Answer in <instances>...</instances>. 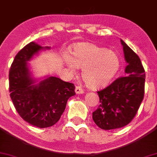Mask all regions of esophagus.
<instances>
[{
	"label": "esophagus",
	"mask_w": 157,
	"mask_h": 157,
	"mask_svg": "<svg viewBox=\"0 0 157 157\" xmlns=\"http://www.w3.org/2000/svg\"><path fill=\"white\" fill-rule=\"evenodd\" d=\"M75 93L77 94H82L84 93V91L80 86H76V88H75Z\"/></svg>",
	"instance_id": "obj_1"
}]
</instances>
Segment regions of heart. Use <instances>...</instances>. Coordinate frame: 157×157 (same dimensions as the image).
Masks as SVG:
<instances>
[{
    "mask_svg": "<svg viewBox=\"0 0 157 157\" xmlns=\"http://www.w3.org/2000/svg\"><path fill=\"white\" fill-rule=\"evenodd\" d=\"M63 62L71 74L82 68V80L91 89L109 85L120 67V57L114 52L91 43H78L71 46L70 57L65 55Z\"/></svg>",
    "mask_w": 157,
    "mask_h": 157,
    "instance_id": "heart-1",
    "label": "heart"
}]
</instances>
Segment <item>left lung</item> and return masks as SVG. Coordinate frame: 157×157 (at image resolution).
<instances>
[{
    "label": "left lung",
    "mask_w": 157,
    "mask_h": 157,
    "mask_svg": "<svg viewBox=\"0 0 157 157\" xmlns=\"http://www.w3.org/2000/svg\"><path fill=\"white\" fill-rule=\"evenodd\" d=\"M128 65L125 77L117 79L107 88L97 91L100 105L92 113L95 124L103 130L127 125L136 114L143 100L145 73L140 57L120 40Z\"/></svg>",
    "instance_id": "obj_1"
}]
</instances>
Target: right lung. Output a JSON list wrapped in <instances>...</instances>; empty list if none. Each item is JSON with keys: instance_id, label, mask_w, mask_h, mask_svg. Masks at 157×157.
<instances>
[{"instance_id": "obj_1", "label": "right lung", "mask_w": 157, "mask_h": 157, "mask_svg": "<svg viewBox=\"0 0 157 157\" xmlns=\"http://www.w3.org/2000/svg\"><path fill=\"white\" fill-rule=\"evenodd\" d=\"M50 48L29 43L15 56L9 74L10 97L16 111L25 121L40 128L57 123L68 100L75 95L73 83L49 75L38 80L32 77L28 62Z\"/></svg>"}]
</instances>
